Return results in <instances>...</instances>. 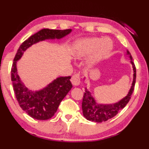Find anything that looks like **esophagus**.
Wrapping results in <instances>:
<instances>
[{"instance_id": "34e87169", "label": "esophagus", "mask_w": 149, "mask_h": 149, "mask_svg": "<svg viewBox=\"0 0 149 149\" xmlns=\"http://www.w3.org/2000/svg\"><path fill=\"white\" fill-rule=\"evenodd\" d=\"M71 81H72V84L74 86H79L80 84V78H79L78 75H73L72 79H71Z\"/></svg>"}]
</instances>
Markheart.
Wrapping results in <instances>:
<instances>
[{"instance_id":"b5f03b06","label":"heart","mask_w":149,"mask_h":149,"mask_svg":"<svg viewBox=\"0 0 149 149\" xmlns=\"http://www.w3.org/2000/svg\"><path fill=\"white\" fill-rule=\"evenodd\" d=\"M110 41L109 43L108 42ZM113 49V43L107 38H89L79 39L74 42L72 47V54L75 58H82L95 52L88 60V64L93 66L96 62L102 59Z\"/></svg>"}]
</instances>
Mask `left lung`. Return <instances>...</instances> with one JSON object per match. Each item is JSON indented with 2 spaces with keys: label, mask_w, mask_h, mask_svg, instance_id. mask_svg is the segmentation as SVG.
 I'll use <instances>...</instances> for the list:
<instances>
[{
  "label": "left lung",
  "mask_w": 149,
  "mask_h": 149,
  "mask_svg": "<svg viewBox=\"0 0 149 149\" xmlns=\"http://www.w3.org/2000/svg\"><path fill=\"white\" fill-rule=\"evenodd\" d=\"M126 54L130 59V63L133 68V81L127 95L115 103H98L87 87H86L81 107L83 116L88 120L97 123L107 121L108 119L116 116L119 111L125 107L130 100L131 95L134 88L136 74L134 63L132 61V56L127 50H126ZM84 79H85V77Z\"/></svg>",
  "instance_id": "8db88e82"
}]
</instances>
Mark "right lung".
<instances>
[{
	"label": "right lung",
	"mask_w": 149,
	"mask_h": 149,
	"mask_svg": "<svg viewBox=\"0 0 149 149\" xmlns=\"http://www.w3.org/2000/svg\"><path fill=\"white\" fill-rule=\"evenodd\" d=\"M68 30H51L45 28L25 40L17 51L11 68V81L16 98L21 108L32 118L47 120L57 111L60 102L71 91V76L58 77L38 91H32L25 85L17 72V61L24 52L32 45L46 40L61 39L72 32Z\"/></svg>",
	"instance_id": "1"
}]
</instances>
